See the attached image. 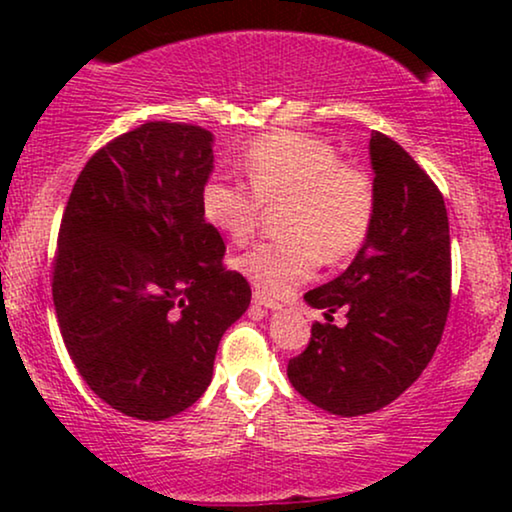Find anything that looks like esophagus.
<instances>
[{
  "instance_id": "1",
  "label": "esophagus",
  "mask_w": 512,
  "mask_h": 512,
  "mask_svg": "<svg viewBox=\"0 0 512 512\" xmlns=\"http://www.w3.org/2000/svg\"><path fill=\"white\" fill-rule=\"evenodd\" d=\"M251 300H254V305H261V307H265V310H279V307H282V305H279L277 303V300H272V298H268V296H263V293H254V298H251Z\"/></svg>"
}]
</instances>
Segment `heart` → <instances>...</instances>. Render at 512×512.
<instances>
[{"label": "heart", "instance_id": "heart-1", "mask_svg": "<svg viewBox=\"0 0 512 512\" xmlns=\"http://www.w3.org/2000/svg\"><path fill=\"white\" fill-rule=\"evenodd\" d=\"M249 188L209 177L200 191L205 221L233 242L254 235L263 207H279L284 237L235 258L258 293L284 298L317 272L321 258L340 263L366 244L375 221V181L361 165L340 160L326 139L282 130L258 137L244 153Z\"/></svg>", "mask_w": 512, "mask_h": 512}]
</instances>
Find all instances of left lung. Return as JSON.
<instances>
[{"instance_id": "8db88e82", "label": "left lung", "mask_w": 512, "mask_h": 512, "mask_svg": "<svg viewBox=\"0 0 512 512\" xmlns=\"http://www.w3.org/2000/svg\"><path fill=\"white\" fill-rule=\"evenodd\" d=\"M375 221L352 265L305 300L326 319L289 361V382L317 408L368 415L396 401L429 366L452 296L450 223L443 193L394 139L373 132Z\"/></svg>"}]
</instances>
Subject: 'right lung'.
Masks as SVG:
<instances>
[{
	"mask_svg": "<svg viewBox=\"0 0 512 512\" xmlns=\"http://www.w3.org/2000/svg\"><path fill=\"white\" fill-rule=\"evenodd\" d=\"M212 132L149 121L83 167L60 221L53 305L76 370L123 415L160 422L212 382L251 289L200 212Z\"/></svg>",
	"mask_w": 512,
	"mask_h": 512,
	"instance_id": "obj_1",
	"label": "right lung"
}]
</instances>
